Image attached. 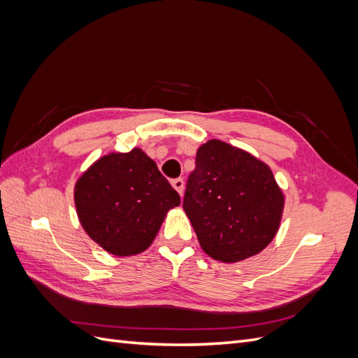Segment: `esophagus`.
Here are the masks:
<instances>
[{
    "label": "esophagus",
    "mask_w": 358,
    "mask_h": 358,
    "mask_svg": "<svg viewBox=\"0 0 358 358\" xmlns=\"http://www.w3.org/2000/svg\"><path fill=\"white\" fill-rule=\"evenodd\" d=\"M171 185H173V188H175L180 194V196H183V189H185V182H183V179L171 180Z\"/></svg>",
    "instance_id": "1"
}]
</instances>
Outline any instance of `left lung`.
I'll list each match as a JSON object with an SVG mask.
<instances>
[{"mask_svg":"<svg viewBox=\"0 0 358 358\" xmlns=\"http://www.w3.org/2000/svg\"><path fill=\"white\" fill-rule=\"evenodd\" d=\"M284 206L264 161L216 138L199 148L183 210L209 257L237 263L262 252L275 239Z\"/></svg>","mask_w":358,"mask_h":358,"instance_id":"obj_1","label":"left lung"}]
</instances>
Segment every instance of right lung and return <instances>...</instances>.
<instances>
[{"instance_id":"add662e5","label":"right lung","mask_w":358,"mask_h":358,"mask_svg":"<svg viewBox=\"0 0 358 358\" xmlns=\"http://www.w3.org/2000/svg\"><path fill=\"white\" fill-rule=\"evenodd\" d=\"M80 225L106 252L142 254L152 245L179 194L161 175L157 162L140 148L100 157L74 183Z\"/></svg>"}]
</instances>
